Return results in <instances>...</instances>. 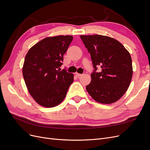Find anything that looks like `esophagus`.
<instances>
[{"instance_id": "1", "label": "esophagus", "mask_w": 150, "mask_h": 150, "mask_svg": "<svg viewBox=\"0 0 150 150\" xmlns=\"http://www.w3.org/2000/svg\"><path fill=\"white\" fill-rule=\"evenodd\" d=\"M75 74L76 75V76H78V77H80V76H82V75H83V74H81L78 73V72H76V73H75Z\"/></svg>"}]
</instances>
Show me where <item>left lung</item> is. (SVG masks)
Segmentation results:
<instances>
[{
    "mask_svg": "<svg viewBox=\"0 0 150 150\" xmlns=\"http://www.w3.org/2000/svg\"><path fill=\"white\" fill-rule=\"evenodd\" d=\"M90 53L94 71L86 90L95 101L111 104L129 88L133 76L130 54L117 40L101 35H81ZM101 67L100 71H97Z\"/></svg>",
    "mask_w": 150,
    "mask_h": 150,
    "instance_id": "left-lung-1",
    "label": "left lung"
}]
</instances>
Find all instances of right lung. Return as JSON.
<instances>
[{
	"label": "right lung",
	"instance_id": "1",
	"mask_svg": "<svg viewBox=\"0 0 150 150\" xmlns=\"http://www.w3.org/2000/svg\"><path fill=\"white\" fill-rule=\"evenodd\" d=\"M72 35L46 38L26 54L22 74L28 91L40 106H57L65 98L74 75L61 71L63 56L72 42Z\"/></svg>",
	"mask_w": 150,
	"mask_h": 150
}]
</instances>
